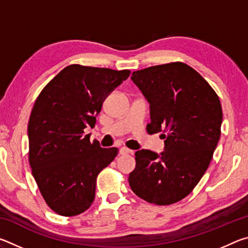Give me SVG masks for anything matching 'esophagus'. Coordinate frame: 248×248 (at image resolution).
Listing matches in <instances>:
<instances>
[{"label":"esophagus","mask_w":248,"mask_h":248,"mask_svg":"<svg viewBox=\"0 0 248 248\" xmlns=\"http://www.w3.org/2000/svg\"><path fill=\"white\" fill-rule=\"evenodd\" d=\"M133 153V151L132 150H129L128 148H121L120 149V154H123V155H125V154H132Z\"/></svg>","instance_id":"1"}]
</instances>
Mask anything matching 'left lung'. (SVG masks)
Listing matches in <instances>:
<instances>
[{
  "label": "left lung",
  "mask_w": 248,
  "mask_h": 248,
  "mask_svg": "<svg viewBox=\"0 0 248 248\" xmlns=\"http://www.w3.org/2000/svg\"><path fill=\"white\" fill-rule=\"evenodd\" d=\"M131 79L150 104L148 131H163L165 140L159 154L137 151L130 187L150 203H175L190 194L211 162L221 136L220 99L196 70L182 62L136 71Z\"/></svg>",
  "instance_id": "8db88e82"
}]
</instances>
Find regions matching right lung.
I'll return each mask as SVG.
<instances>
[{"label": "right lung", "instance_id": "add662e5", "mask_svg": "<svg viewBox=\"0 0 248 248\" xmlns=\"http://www.w3.org/2000/svg\"><path fill=\"white\" fill-rule=\"evenodd\" d=\"M130 71L72 64L41 91L28 123L29 164L46 202L58 215L78 216L95 198L96 178L118 149L90 141L107 96Z\"/></svg>", "mask_w": 248, "mask_h": 248}]
</instances>
